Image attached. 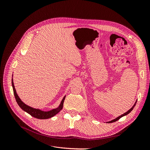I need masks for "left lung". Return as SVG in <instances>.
<instances>
[{
	"label": "left lung",
	"mask_w": 150,
	"mask_h": 150,
	"mask_svg": "<svg viewBox=\"0 0 150 150\" xmlns=\"http://www.w3.org/2000/svg\"><path fill=\"white\" fill-rule=\"evenodd\" d=\"M135 104H134V106H133L132 108H131L129 110H128V111L126 112L125 113H124L123 115H122L121 116H119V117H117V118H116V119H115V120H112V121H110V122H115V121H117V120H120L121 117H122V116H125V115H128V114H129V112H130L131 111H132V110H133V108H134V106H135Z\"/></svg>",
	"instance_id": "obj_1"
}]
</instances>
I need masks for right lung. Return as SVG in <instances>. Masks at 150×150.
<instances>
[{
	"instance_id": "obj_1",
	"label": "right lung",
	"mask_w": 150,
	"mask_h": 150,
	"mask_svg": "<svg viewBox=\"0 0 150 150\" xmlns=\"http://www.w3.org/2000/svg\"><path fill=\"white\" fill-rule=\"evenodd\" d=\"M12 88H13V94H14V96L16 98V100L18 104V105L19 106V107L23 110L24 111L27 112L30 115L32 116H33L35 118L38 119H40V120H45V119H48L50 118V117H52L54 116H55L56 114L59 112L63 108V103H64L65 97L63 98L62 100L60 106H59V108L56 109H54L52 110L49 111H43L39 110V109H34L33 108H31L28 105H26L25 104H24L23 102H22L21 99L18 96V95L16 93V91L14 87V84H13V79H12Z\"/></svg>"
}]
</instances>
